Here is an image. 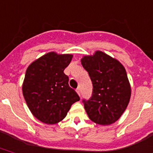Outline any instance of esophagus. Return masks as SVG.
I'll return each mask as SVG.
<instances>
[{"mask_svg": "<svg viewBox=\"0 0 153 153\" xmlns=\"http://www.w3.org/2000/svg\"><path fill=\"white\" fill-rule=\"evenodd\" d=\"M76 92L78 93V95L80 96V95H81V92H80V88H79V87H78V88L76 89Z\"/></svg>", "mask_w": 153, "mask_h": 153, "instance_id": "obj_1", "label": "esophagus"}]
</instances>
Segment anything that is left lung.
<instances>
[{
	"label": "left lung",
	"mask_w": 153,
	"mask_h": 153,
	"mask_svg": "<svg viewBox=\"0 0 153 153\" xmlns=\"http://www.w3.org/2000/svg\"><path fill=\"white\" fill-rule=\"evenodd\" d=\"M93 85L92 96L82 100L91 120L110 125L120 118L131 97V86L122 64L102 51L81 59Z\"/></svg>",
	"instance_id": "8db88e82"
}]
</instances>
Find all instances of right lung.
I'll return each mask as SVG.
<instances>
[{
  "mask_svg": "<svg viewBox=\"0 0 153 153\" xmlns=\"http://www.w3.org/2000/svg\"><path fill=\"white\" fill-rule=\"evenodd\" d=\"M72 58V54L50 52L33 62L26 70L22 93L30 111L42 123L60 122L71 105L80 100L63 72Z\"/></svg>",
  "mask_w": 153,
  "mask_h": 153,
  "instance_id": "obj_1",
  "label": "right lung"
}]
</instances>
